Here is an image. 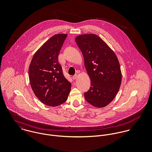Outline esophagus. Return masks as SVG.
<instances>
[{
	"label": "esophagus",
	"mask_w": 152,
	"mask_h": 152,
	"mask_svg": "<svg viewBox=\"0 0 152 152\" xmlns=\"http://www.w3.org/2000/svg\"><path fill=\"white\" fill-rule=\"evenodd\" d=\"M77 77H78V75H73L72 78V79H73V80H76V79L77 78Z\"/></svg>",
	"instance_id": "34e87169"
}]
</instances>
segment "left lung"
Returning a JSON list of instances; mask_svg holds the SVG:
<instances>
[{
  "label": "left lung",
  "mask_w": 152,
  "mask_h": 152,
  "mask_svg": "<svg viewBox=\"0 0 152 152\" xmlns=\"http://www.w3.org/2000/svg\"><path fill=\"white\" fill-rule=\"evenodd\" d=\"M75 40L83 54L91 80L85 98L92 106L104 108L113 100L121 87L122 72L118 59L108 44L95 34L80 35Z\"/></svg>",
  "instance_id": "1"
}]
</instances>
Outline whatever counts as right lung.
<instances>
[{
	"mask_svg": "<svg viewBox=\"0 0 152 152\" xmlns=\"http://www.w3.org/2000/svg\"><path fill=\"white\" fill-rule=\"evenodd\" d=\"M66 37V34H57L50 38L35 53L29 65L31 89L37 98L49 107L64 103L71 91V84L58 61Z\"/></svg>",
	"mask_w": 152,
	"mask_h": 152,
	"instance_id": "add662e5",
	"label": "right lung"
}]
</instances>
